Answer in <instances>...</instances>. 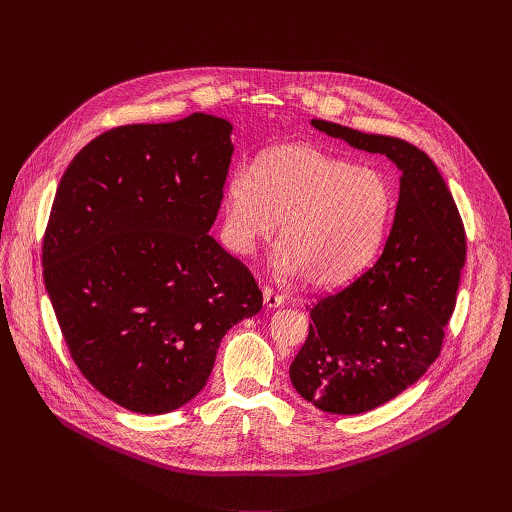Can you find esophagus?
<instances>
[{"label": "esophagus", "mask_w": 512, "mask_h": 512, "mask_svg": "<svg viewBox=\"0 0 512 512\" xmlns=\"http://www.w3.org/2000/svg\"><path fill=\"white\" fill-rule=\"evenodd\" d=\"M263 302H265L267 308H279V306H283L285 298H283L281 294H277V291H275L273 287L265 285V287H263Z\"/></svg>", "instance_id": "obj_1"}]
</instances>
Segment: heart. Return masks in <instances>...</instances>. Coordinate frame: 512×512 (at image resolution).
Returning <instances> with one entry per match:
<instances>
[{
    "mask_svg": "<svg viewBox=\"0 0 512 512\" xmlns=\"http://www.w3.org/2000/svg\"><path fill=\"white\" fill-rule=\"evenodd\" d=\"M395 208V186L381 170L314 145H277L259 156L255 172L239 168L229 176L225 237L237 253H251L281 221L275 269L326 287L371 263Z\"/></svg>",
    "mask_w": 512,
    "mask_h": 512,
    "instance_id": "b5f03b06",
    "label": "heart"
}]
</instances>
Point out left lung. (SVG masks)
Listing matches in <instances>:
<instances>
[{"mask_svg": "<svg viewBox=\"0 0 512 512\" xmlns=\"http://www.w3.org/2000/svg\"><path fill=\"white\" fill-rule=\"evenodd\" d=\"M401 170L395 223L377 263L320 298L289 367L296 391L336 415L371 411L417 383L440 356L466 263V231L442 174L413 143L312 119Z\"/></svg>", "mask_w": 512, "mask_h": 512, "instance_id": "obj_1", "label": "left lung"}]
</instances>
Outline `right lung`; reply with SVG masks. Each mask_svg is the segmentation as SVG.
<instances>
[{
    "label": "right lung",
    "mask_w": 512,
    "mask_h": 512,
    "mask_svg": "<svg viewBox=\"0 0 512 512\" xmlns=\"http://www.w3.org/2000/svg\"><path fill=\"white\" fill-rule=\"evenodd\" d=\"M233 127L194 113L113 127L60 178L42 241L44 283L83 377L145 415L206 385L223 336L263 294L210 235Z\"/></svg>",
    "instance_id": "right-lung-1"
}]
</instances>
